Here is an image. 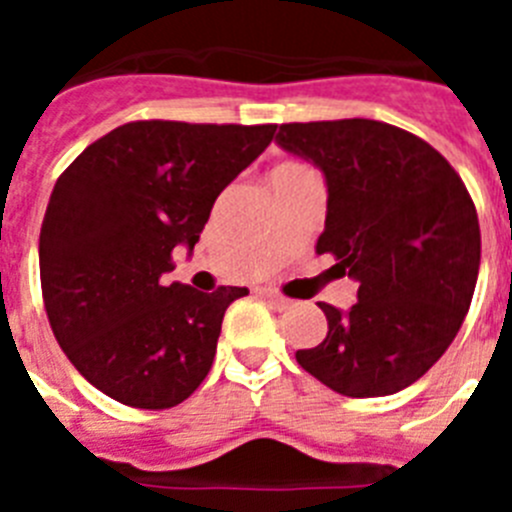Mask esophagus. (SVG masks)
<instances>
[{
    "instance_id": "34e87169",
    "label": "esophagus",
    "mask_w": 512,
    "mask_h": 512,
    "mask_svg": "<svg viewBox=\"0 0 512 512\" xmlns=\"http://www.w3.org/2000/svg\"><path fill=\"white\" fill-rule=\"evenodd\" d=\"M261 295H264V300L269 302V305L277 307V310H287V307L292 305V300H289V297H284V295H279L277 289H264Z\"/></svg>"
}]
</instances>
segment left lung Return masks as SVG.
Returning <instances> with one entry per match:
<instances>
[{"mask_svg": "<svg viewBox=\"0 0 512 512\" xmlns=\"http://www.w3.org/2000/svg\"><path fill=\"white\" fill-rule=\"evenodd\" d=\"M277 143L325 174L318 253L359 282L348 312L318 302L328 336L297 364L346 397H384L451 346L479 274V220L454 166L423 138L379 120L279 125Z\"/></svg>", "mask_w": 512, "mask_h": 512, "instance_id": "1", "label": "left lung"}]
</instances>
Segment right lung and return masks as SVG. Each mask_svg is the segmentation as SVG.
<instances>
[{"mask_svg":"<svg viewBox=\"0 0 512 512\" xmlns=\"http://www.w3.org/2000/svg\"><path fill=\"white\" fill-rule=\"evenodd\" d=\"M277 125L138 120L58 176L40 228V287L58 346L87 382L143 410L174 408L210 372L228 305L246 287L169 284L217 194Z\"/></svg>","mask_w":512,"mask_h":512,"instance_id":"add662e5","label":"right lung"}]
</instances>
